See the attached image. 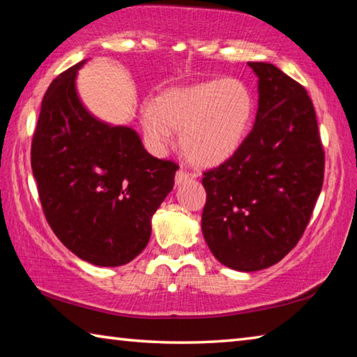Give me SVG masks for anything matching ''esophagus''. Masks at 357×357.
Returning a JSON list of instances; mask_svg holds the SVG:
<instances>
[{
  "label": "esophagus",
  "mask_w": 357,
  "mask_h": 357,
  "mask_svg": "<svg viewBox=\"0 0 357 357\" xmlns=\"http://www.w3.org/2000/svg\"><path fill=\"white\" fill-rule=\"evenodd\" d=\"M192 176H190V173L189 172H185L184 168H179V170L176 172V176H174V179H176V184L179 185V184H183V183H185L187 179H190Z\"/></svg>",
  "instance_id": "esophagus-1"
}]
</instances>
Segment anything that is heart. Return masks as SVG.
Masks as SVG:
<instances>
[{
    "label": "heart",
    "mask_w": 357,
    "mask_h": 357,
    "mask_svg": "<svg viewBox=\"0 0 357 357\" xmlns=\"http://www.w3.org/2000/svg\"><path fill=\"white\" fill-rule=\"evenodd\" d=\"M255 99L238 78H215L172 89L142 107L149 143L164 149L181 132V149L192 164L217 167L238 153L249 135Z\"/></svg>",
    "instance_id": "obj_1"
}]
</instances>
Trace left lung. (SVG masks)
Instances as JSON below:
<instances>
[{
    "label": "left lung",
    "mask_w": 357,
    "mask_h": 357,
    "mask_svg": "<svg viewBox=\"0 0 357 357\" xmlns=\"http://www.w3.org/2000/svg\"><path fill=\"white\" fill-rule=\"evenodd\" d=\"M258 77V112L243 146L203 173L202 229L228 268L253 273L287 255L305 231L324 179V151L305 88L269 63Z\"/></svg>",
    "instance_id": "8db88e82"
}]
</instances>
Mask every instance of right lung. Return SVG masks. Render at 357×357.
I'll return each instance as SVG.
<instances>
[{"label":"right lung","instance_id":"add662e5","mask_svg":"<svg viewBox=\"0 0 357 357\" xmlns=\"http://www.w3.org/2000/svg\"><path fill=\"white\" fill-rule=\"evenodd\" d=\"M83 63L59 74L42 99L31 168L58 239L84 261L113 268L148 245L151 217L179 167L151 155L134 129L102 123L83 107L75 89Z\"/></svg>","mask_w":357,"mask_h":357}]
</instances>
